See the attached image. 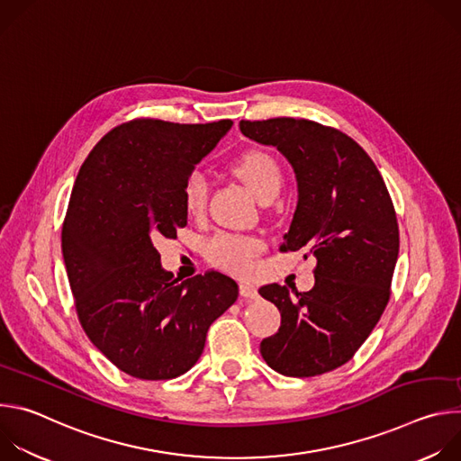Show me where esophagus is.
Returning a JSON list of instances; mask_svg holds the SVG:
<instances>
[{
	"label": "esophagus",
	"instance_id": "34e87169",
	"mask_svg": "<svg viewBox=\"0 0 461 461\" xmlns=\"http://www.w3.org/2000/svg\"><path fill=\"white\" fill-rule=\"evenodd\" d=\"M239 292L244 299H257L258 297V292L253 285H248V283H240L239 285Z\"/></svg>",
	"mask_w": 461,
	"mask_h": 461
}]
</instances>
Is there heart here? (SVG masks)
I'll list each match as a JSON object with an SVG mask.
<instances>
[{"instance_id": "b5f03b06", "label": "heart", "mask_w": 461, "mask_h": 461, "mask_svg": "<svg viewBox=\"0 0 461 461\" xmlns=\"http://www.w3.org/2000/svg\"><path fill=\"white\" fill-rule=\"evenodd\" d=\"M233 173L251 189L260 203L272 201L283 185V169L265 149H248L231 166ZM208 199V182L199 169H191L182 182V206L189 217L203 215ZM265 242L255 235L217 233L206 244V257L215 268L235 276L255 270Z\"/></svg>"}]
</instances>
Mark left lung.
Returning a JSON list of instances; mask_svg holds the SVG:
<instances>
[{"label":"left lung","instance_id":"obj_1","mask_svg":"<svg viewBox=\"0 0 461 461\" xmlns=\"http://www.w3.org/2000/svg\"><path fill=\"white\" fill-rule=\"evenodd\" d=\"M239 127L292 164L299 199L281 249L317 258L310 292L258 290L281 312L260 354L283 375L330 372L354 357L390 299L400 228L388 189L365 149L334 127L286 116Z\"/></svg>","mask_w":461,"mask_h":461}]
</instances>
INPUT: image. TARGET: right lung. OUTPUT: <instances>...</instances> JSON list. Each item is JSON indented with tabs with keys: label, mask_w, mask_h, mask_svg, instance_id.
I'll list each match as a JSON object with an SVG mask.
<instances>
[{
	"label": "right lung",
	"mask_w": 461,
	"mask_h": 461,
	"mask_svg": "<svg viewBox=\"0 0 461 461\" xmlns=\"http://www.w3.org/2000/svg\"><path fill=\"white\" fill-rule=\"evenodd\" d=\"M231 125L131 120L109 131L77 176L61 230L77 313L91 343L133 377L187 372L212 322L237 301L231 277L178 281L155 248L187 224L182 182Z\"/></svg>",
	"instance_id": "1"
}]
</instances>
